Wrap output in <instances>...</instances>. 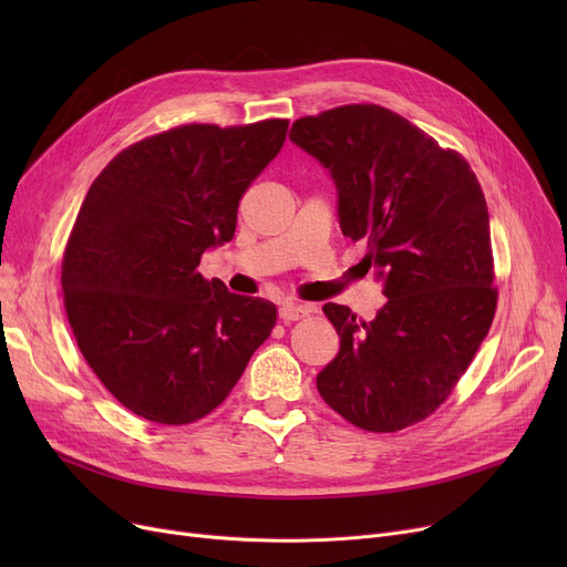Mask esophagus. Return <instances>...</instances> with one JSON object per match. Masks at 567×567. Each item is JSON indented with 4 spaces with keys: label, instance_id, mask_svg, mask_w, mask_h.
<instances>
[{
    "label": "esophagus",
    "instance_id": "esophagus-1",
    "mask_svg": "<svg viewBox=\"0 0 567 567\" xmlns=\"http://www.w3.org/2000/svg\"><path fill=\"white\" fill-rule=\"evenodd\" d=\"M312 312V306H299V303H285L282 308H280V319L285 321V323H289V321H296V319H301V317H306V315H310Z\"/></svg>",
    "mask_w": 567,
    "mask_h": 567
}]
</instances>
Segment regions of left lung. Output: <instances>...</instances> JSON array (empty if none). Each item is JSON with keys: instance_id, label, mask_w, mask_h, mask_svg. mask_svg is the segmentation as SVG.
Instances as JSON below:
<instances>
[{"instance_id": "obj_1", "label": "left lung", "mask_w": 567, "mask_h": 567, "mask_svg": "<svg viewBox=\"0 0 567 567\" xmlns=\"http://www.w3.org/2000/svg\"><path fill=\"white\" fill-rule=\"evenodd\" d=\"M289 140L329 169L340 229L368 244L363 261L389 299L372 321L323 306L340 351L317 391L368 432L419 423L451 395L496 310L478 178L460 154L379 105L303 116Z\"/></svg>"}]
</instances>
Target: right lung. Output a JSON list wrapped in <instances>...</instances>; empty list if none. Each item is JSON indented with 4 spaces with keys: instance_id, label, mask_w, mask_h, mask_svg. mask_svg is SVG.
Masks as SVG:
<instances>
[{
    "instance_id": "obj_1",
    "label": "right lung",
    "mask_w": 567,
    "mask_h": 567,
    "mask_svg": "<svg viewBox=\"0 0 567 567\" xmlns=\"http://www.w3.org/2000/svg\"><path fill=\"white\" fill-rule=\"evenodd\" d=\"M287 118L188 124L114 156L89 188L62 264L89 368L133 413L186 425L212 413L271 336L276 306L197 274L234 238L236 208L282 148Z\"/></svg>"
}]
</instances>
